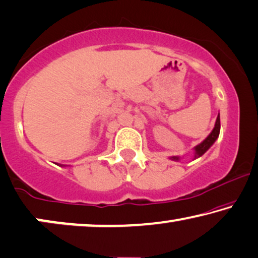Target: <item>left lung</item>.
I'll return each mask as SVG.
<instances>
[{
    "label": "left lung",
    "mask_w": 258,
    "mask_h": 258,
    "mask_svg": "<svg viewBox=\"0 0 258 258\" xmlns=\"http://www.w3.org/2000/svg\"><path fill=\"white\" fill-rule=\"evenodd\" d=\"M219 134H220V113L218 115V117H216L214 128H213L210 135L205 138V140L201 142L200 144H198L193 148V150H194L193 159H197V158H199V157L203 156L205 152H206L208 149H210L212 145L215 143V141L219 138ZM170 159L174 160V162H179V160H180V157L172 156V157H170Z\"/></svg>",
    "instance_id": "obj_1"
}]
</instances>
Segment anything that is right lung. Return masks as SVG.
<instances>
[{"label": "right lung", "mask_w": 258, "mask_h": 258, "mask_svg": "<svg viewBox=\"0 0 258 258\" xmlns=\"http://www.w3.org/2000/svg\"><path fill=\"white\" fill-rule=\"evenodd\" d=\"M57 165H60V164H57ZM60 166H65V165H60Z\"/></svg>", "instance_id": "obj_1"}]
</instances>
